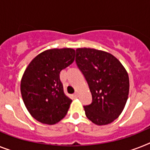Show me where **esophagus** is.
Here are the masks:
<instances>
[{"label":"esophagus","mask_w":150,"mask_h":150,"mask_svg":"<svg viewBox=\"0 0 150 150\" xmlns=\"http://www.w3.org/2000/svg\"><path fill=\"white\" fill-rule=\"evenodd\" d=\"M73 97H74V99L77 98V97H78V94H77V93H74V94L73 95Z\"/></svg>","instance_id":"34e87169"}]
</instances>
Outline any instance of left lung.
Segmentation results:
<instances>
[{
    "mask_svg": "<svg viewBox=\"0 0 150 150\" xmlns=\"http://www.w3.org/2000/svg\"><path fill=\"white\" fill-rule=\"evenodd\" d=\"M75 60L92 94V103L83 106L86 117L99 126L110 123L120 115L128 99L127 70L114 56L96 49L78 48Z\"/></svg>",
    "mask_w": 150,
    "mask_h": 150,
    "instance_id": "8db88e82",
    "label": "left lung"
}]
</instances>
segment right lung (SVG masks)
Returning a JSON list of instances; mask_svg holds the SVG:
<instances>
[{"label": "right lung", "mask_w": 150, "mask_h": 150, "mask_svg": "<svg viewBox=\"0 0 150 150\" xmlns=\"http://www.w3.org/2000/svg\"><path fill=\"white\" fill-rule=\"evenodd\" d=\"M74 58V49H50L38 54L26 68L21 82L22 99L39 122L55 124L67 113L72 100L64 94L60 72Z\"/></svg>", "instance_id": "obj_1"}]
</instances>
